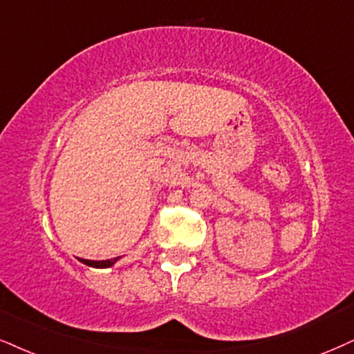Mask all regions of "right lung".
<instances>
[{"instance_id": "right-lung-1", "label": "right lung", "mask_w": 354, "mask_h": 354, "mask_svg": "<svg viewBox=\"0 0 354 354\" xmlns=\"http://www.w3.org/2000/svg\"><path fill=\"white\" fill-rule=\"evenodd\" d=\"M82 263L86 266H93V268H110V266L115 264V257L113 259H104V261H88V259H80Z\"/></svg>"}]
</instances>
